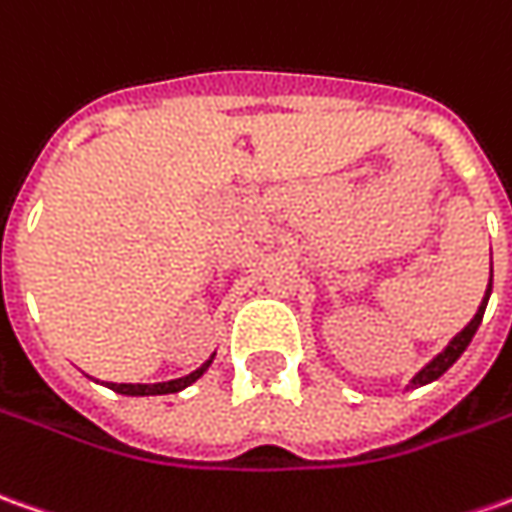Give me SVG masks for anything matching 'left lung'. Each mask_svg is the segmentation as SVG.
Here are the masks:
<instances>
[{
    "label": "left lung",
    "mask_w": 512,
    "mask_h": 512,
    "mask_svg": "<svg viewBox=\"0 0 512 512\" xmlns=\"http://www.w3.org/2000/svg\"><path fill=\"white\" fill-rule=\"evenodd\" d=\"M490 293H493V262H490V281H488V290H485V298H482V304H479V310H476V315H473L471 321L465 324V329H459L454 338L448 341V346L442 349L440 355H434V358L425 363L423 369L417 372V375L408 380L406 389H420V386H428V383H434L437 377H442L451 366H454L456 360H459V355L468 349V344L473 341V335H476V329H479V324H482V315H485V307H488V298Z\"/></svg>",
    "instance_id": "left-lung-1"
}]
</instances>
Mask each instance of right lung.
<instances>
[{
	"instance_id": "obj_1",
	"label": "right lung",
	"mask_w": 512,
	"mask_h": 512,
	"mask_svg": "<svg viewBox=\"0 0 512 512\" xmlns=\"http://www.w3.org/2000/svg\"><path fill=\"white\" fill-rule=\"evenodd\" d=\"M216 352L211 355V358L202 363L200 369H194L191 375L185 377H177V380H166V383H106L112 392L118 394H126V397H154V394H177L183 392V389H188L191 383H197L205 372H208V366L214 363Z\"/></svg>"
}]
</instances>
